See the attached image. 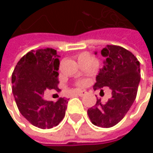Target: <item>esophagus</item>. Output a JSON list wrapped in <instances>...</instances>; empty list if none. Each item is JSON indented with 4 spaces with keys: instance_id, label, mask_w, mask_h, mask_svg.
<instances>
[{
    "instance_id": "1",
    "label": "esophagus",
    "mask_w": 153,
    "mask_h": 153,
    "mask_svg": "<svg viewBox=\"0 0 153 153\" xmlns=\"http://www.w3.org/2000/svg\"><path fill=\"white\" fill-rule=\"evenodd\" d=\"M86 94H87L86 91H79L77 92V93H76V95H79V96H83V95H85Z\"/></svg>"
}]
</instances>
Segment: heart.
Instances as JSON below:
<instances>
[{
  "instance_id": "heart-1",
  "label": "heart",
  "mask_w": 153,
  "mask_h": 153,
  "mask_svg": "<svg viewBox=\"0 0 153 153\" xmlns=\"http://www.w3.org/2000/svg\"><path fill=\"white\" fill-rule=\"evenodd\" d=\"M88 80H81V81H79V82H77V87H78V88H83V87H85V86L88 85Z\"/></svg>"
}]
</instances>
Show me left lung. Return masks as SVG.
Wrapping results in <instances>:
<instances>
[{
    "label": "left lung",
    "instance_id": "8db88e82",
    "mask_svg": "<svg viewBox=\"0 0 153 153\" xmlns=\"http://www.w3.org/2000/svg\"><path fill=\"white\" fill-rule=\"evenodd\" d=\"M101 55L105 58L104 66L96 76L94 89L108 87L112 96L104 104L98 99L95 105L88 110V115L93 124L111 128L124 117L136 98L140 81V62L131 52L116 45H107Z\"/></svg>",
    "mask_w": 153,
    "mask_h": 153
}]
</instances>
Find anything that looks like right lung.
<instances>
[{"mask_svg": "<svg viewBox=\"0 0 153 153\" xmlns=\"http://www.w3.org/2000/svg\"><path fill=\"white\" fill-rule=\"evenodd\" d=\"M53 48H42L27 53L18 62L12 75L13 93L20 113L32 125L40 128L57 126L64 118L67 99L56 102L43 98L46 89L59 91V58Z\"/></svg>", "mask_w": 153, "mask_h": 153, "instance_id": "obj_1", "label": "right lung"}]
</instances>
